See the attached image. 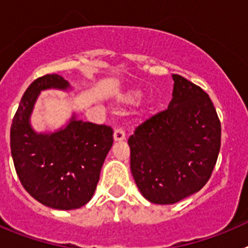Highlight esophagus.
Here are the masks:
<instances>
[{
  "instance_id": "esophagus-1",
  "label": "esophagus",
  "mask_w": 248,
  "mask_h": 248,
  "mask_svg": "<svg viewBox=\"0 0 248 248\" xmlns=\"http://www.w3.org/2000/svg\"><path fill=\"white\" fill-rule=\"evenodd\" d=\"M123 140H125V133L123 130L122 128H118L114 130V141H117V143H120Z\"/></svg>"
}]
</instances>
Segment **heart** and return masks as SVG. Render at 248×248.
<instances>
[{"label":"heart","instance_id":"1","mask_svg":"<svg viewBox=\"0 0 248 248\" xmlns=\"http://www.w3.org/2000/svg\"><path fill=\"white\" fill-rule=\"evenodd\" d=\"M140 97H141L140 92L130 91L128 92V93L124 94V95H122V97H120V100H122L123 103H126V104H133V103H137Z\"/></svg>","mask_w":248,"mask_h":248}]
</instances>
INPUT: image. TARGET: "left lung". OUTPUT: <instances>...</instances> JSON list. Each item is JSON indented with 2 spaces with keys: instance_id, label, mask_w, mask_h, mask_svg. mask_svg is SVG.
Returning <instances> with one entry per match:
<instances>
[{
  "instance_id": "8db88e82",
  "label": "left lung",
  "mask_w": 248,
  "mask_h": 248,
  "mask_svg": "<svg viewBox=\"0 0 248 248\" xmlns=\"http://www.w3.org/2000/svg\"><path fill=\"white\" fill-rule=\"evenodd\" d=\"M166 110L138 126L128 140L138 189L159 205L179 202L209 181L221 146V124L200 87L172 74Z\"/></svg>"
}]
</instances>
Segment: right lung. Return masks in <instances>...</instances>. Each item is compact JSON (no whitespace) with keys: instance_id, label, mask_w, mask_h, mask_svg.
Instances as JSON below:
<instances>
[{"instance_id":"1","label":"right lung","mask_w":248,"mask_h":248,"mask_svg":"<svg viewBox=\"0 0 248 248\" xmlns=\"http://www.w3.org/2000/svg\"><path fill=\"white\" fill-rule=\"evenodd\" d=\"M49 89L69 93L72 87L58 74L41 77L28 87L11 125L13 164L26 191L38 202L56 210L79 209L93 198L113 130L83 122L76 111L56 130H34V105Z\"/></svg>"}]
</instances>
